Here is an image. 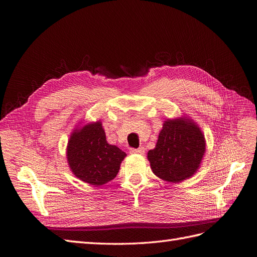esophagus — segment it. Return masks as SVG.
Segmentation results:
<instances>
[{
  "label": "esophagus",
  "instance_id": "obj_1",
  "mask_svg": "<svg viewBox=\"0 0 257 257\" xmlns=\"http://www.w3.org/2000/svg\"><path fill=\"white\" fill-rule=\"evenodd\" d=\"M145 150L146 149L144 147H139V148H137V149H135V148H131L130 153H132V154H144Z\"/></svg>",
  "mask_w": 257,
  "mask_h": 257
}]
</instances>
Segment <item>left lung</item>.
Segmentation results:
<instances>
[{"instance_id": "left-lung-1", "label": "left lung", "mask_w": 257, "mask_h": 257, "mask_svg": "<svg viewBox=\"0 0 257 257\" xmlns=\"http://www.w3.org/2000/svg\"><path fill=\"white\" fill-rule=\"evenodd\" d=\"M205 150V137L191 120H167L148 160L154 175L176 183L195 174Z\"/></svg>"}]
</instances>
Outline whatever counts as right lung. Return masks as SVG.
Segmentation results:
<instances>
[{
  "instance_id": "obj_1",
  "label": "right lung",
  "mask_w": 257,
  "mask_h": 257,
  "mask_svg": "<svg viewBox=\"0 0 257 257\" xmlns=\"http://www.w3.org/2000/svg\"><path fill=\"white\" fill-rule=\"evenodd\" d=\"M125 155L118 147L107 143L99 121L74 132L67 146L68 164L74 175L98 186L116 176Z\"/></svg>"
}]
</instances>
